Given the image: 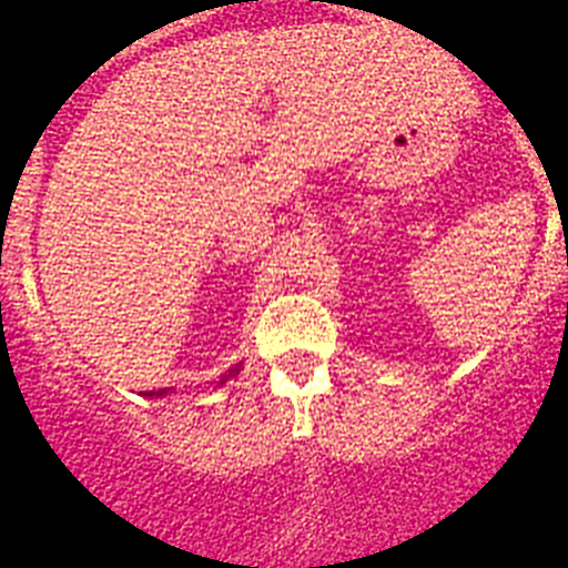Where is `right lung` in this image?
<instances>
[{
    "instance_id": "1",
    "label": "right lung",
    "mask_w": 568,
    "mask_h": 568,
    "mask_svg": "<svg viewBox=\"0 0 568 568\" xmlns=\"http://www.w3.org/2000/svg\"><path fill=\"white\" fill-rule=\"evenodd\" d=\"M239 371H242V365H236V368H231V371H225V374H222L220 376V382H216V387H220V385H225V382L227 379H233V376H236L239 374ZM170 390H159V393H145V395H151V398H153V395H156V398H162V395H168Z\"/></svg>"
}]
</instances>
